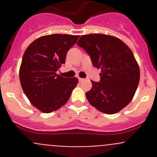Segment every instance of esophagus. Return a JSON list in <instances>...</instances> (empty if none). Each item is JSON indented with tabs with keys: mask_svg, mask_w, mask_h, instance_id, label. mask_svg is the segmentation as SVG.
Returning a JSON list of instances; mask_svg holds the SVG:
<instances>
[{
	"mask_svg": "<svg viewBox=\"0 0 157 157\" xmlns=\"http://www.w3.org/2000/svg\"><path fill=\"white\" fill-rule=\"evenodd\" d=\"M78 80H79V82H82L83 80V78H80V77H78Z\"/></svg>",
	"mask_w": 157,
	"mask_h": 157,
	"instance_id": "esophagus-1",
	"label": "esophagus"
}]
</instances>
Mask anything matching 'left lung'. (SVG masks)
<instances>
[{"mask_svg":"<svg viewBox=\"0 0 157 157\" xmlns=\"http://www.w3.org/2000/svg\"><path fill=\"white\" fill-rule=\"evenodd\" d=\"M77 45L101 69L99 82L91 80L92 89L86 93L89 102L103 113L118 112L133 99L140 80L133 52L119 39L104 34L83 35Z\"/></svg>","mask_w":157,"mask_h":157,"instance_id":"obj_1","label":"left lung"}]
</instances>
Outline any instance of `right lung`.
<instances>
[{
	"instance_id": "add662e5",
	"label": "right lung",
	"mask_w": 157,
	"mask_h": 157,
	"mask_svg": "<svg viewBox=\"0 0 157 157\" xmlns=\"http://www.w3.org/2000/svg\"><path fill=\"white\" fill-rule=\"evenodd\" d=\"M79 36L52 34L32 42L25 51L20 68L22 89L32 104L44 113L64 105L77 86L76 77L57 74L67 52Z\"/></svg>"
}]
</instances>
